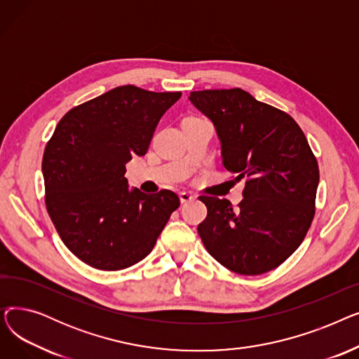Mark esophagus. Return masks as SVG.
<instances>
[{
	"mask_svg": "<svg viewBox=\"0 0 359 359\" xmlns=\"http://www.w3.org/2000/svg\"><path fill=\"white\" fill-rule=\"evenodd\" d=\"M179 198H180V202H182V203H186V202L192 201V199L195 198V195L191 194V192H180V194H179Z\"/></svg>",
	"mask_w": 359,
	"mask_h": 359,
	"instance_id": "esophagus-1",
	"label": "esophagus"
}]
</instances>
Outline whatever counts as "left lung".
<instances>
[{
    "instance_id": "obj_1",
    "label": "left lung",
    "mask_w": 359,
    "mask_h": 359,
    "mask_svg": "<svg viewBox=\"0 0 359 359\" xmlns=\"http://www.w3.org/2000/svg\"><path fill=\"white\" fill-rule=\"evenodd\" d=\"M221 142L222 165L246 177L243 201L202 195L198 233L208 253L240 275L266 273L303 243L316 212L318 164L298 123L241 88L192 91Z\"/></svg>"
}]
</instances>
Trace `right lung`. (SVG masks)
Segmentation results:
<instances>
[{"label": "right lung", "instance_id": "1", "mask_svg": "<svg viewBox=\"0 0 359 359\" xmlns=\"http://www.w3.org/2000/svg\"><path fill=\"white\" fill-rule=\"evenodd\" d=\"M180 96L121 86L72 107L56 125L42 160L45 203L65 246L87 265H135L179 208L172 191H129L125 164L147 154L161 116Z\"/></svg>", "mask_w": 359, "mask_h": 359}]
</instances>
